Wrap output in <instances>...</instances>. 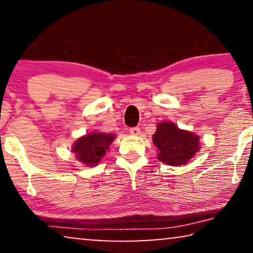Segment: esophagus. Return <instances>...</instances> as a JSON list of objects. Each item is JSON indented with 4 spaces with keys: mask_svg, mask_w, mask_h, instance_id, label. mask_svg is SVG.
I'll list each match as a JSON object with an SVG mask.
<instances>
[{
    "mask_svg": "<svg viewBox=\"0 0 253 253\" xmlns=\"http://www.w3.org/2000/svg\"><path fill=\"white\" fill-rule=\"evenodd\" d=\"M130 133L133 134V136H138V134L140 133V127H138V126L131 127V129H130Z\"/></svg>",
    "mask_w": 253,
    "mask_h": 253,
    "instance_id": "34e87169",
    "label": "esophagus"
}]
</instances>
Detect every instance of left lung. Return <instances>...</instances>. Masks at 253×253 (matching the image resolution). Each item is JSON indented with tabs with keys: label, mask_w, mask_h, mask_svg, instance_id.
<instances>
[{
	"label": "left lung",
	"mask_w": 253,
	"mask_h": 253,
	"mask_svg": "<svg viewBox=\"0 0 253 253\" xmlns=\"http://www.w3.org/2000/svg\"><path fill=\"white\" fill-rule=\"evenodd\" d=\"M153 144L159 150V160L170 166L185 165L199 151V137L171 122L158 124Z\"/></svg>",
	"instance_id": "obj_1"
}]
</instances>
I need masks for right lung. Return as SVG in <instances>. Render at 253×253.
<instances>
[{"label": "right lung", "mask_w": 253, "mask_h": 253, "mask_svg": "<svg viewBox=\"0 0 253 253\" xmlns=\"http://www.w3.org/2000/svg\"><path fill=\"white\" fill-rule=\"evenodd\" d=\"M115 138V134L93 132L79 138L72 146V152L76 153V158L85 165L95 166L105 155L109 145Z\"/></svg>", "instance_id": "right-lung-1"}]
</instances>
